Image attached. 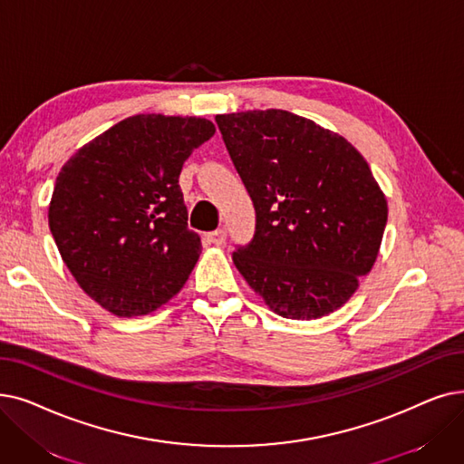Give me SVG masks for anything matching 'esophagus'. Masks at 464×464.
<instances>
[{"instance_id": "34e87169", "label": "esophagus", "mask_w": 464, "mask_h": 464, "mask_svg": "<svg viewBox=\"0 0 464 464\" xmlns=\"http://www.w3.org/2000/svg\"><path fill=\"white\" fill-rule=\"evenodd\" d=\"M226 237H227L226 229L219 227V229L208 233V235H207V240H208V243L216 245V246H224V245H226Z\"/></svg>"}]
</instances>
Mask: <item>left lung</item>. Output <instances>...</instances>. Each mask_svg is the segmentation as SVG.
I'll return each mask as SVG.
<instances>
[{
	"label": "left lung",
	"mask_w": 464,
	"mask_h": 464,
	"mask_svg": "<svg viewBox=\"0 0 464 464\" xmlns=\"http://www.w3.org/2000/svg\"><path fill=\"white\" fill-rule=\"evenodd\" d=\"M216 123L256 208L252 243L233 254L238 273L278 316L313 320L343 307L375 264L389 216L366 159L285 110Z\"/></svg>",
	"instance_id": "left-lung-1"
}]
</instances>
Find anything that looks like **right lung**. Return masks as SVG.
Wrapping results in <instances>:
<instances>
[{"instance_id": "obj_1", "label": "right lung", "mask_w": 464, "mask_h": 464, "mask_svg": "<svg viewBox=\"0 0 464 464\" xmlns=\"http://www.w3.org/2000/svg\"><path fill=\"white\" fill-rule=\"evenodd\" d=\"M212 121L140 113L119 121L60 169L49 227L77 285L115 316L150 314L189 278L200 238L178 186Z\"/></svg>"}]
</instances>
